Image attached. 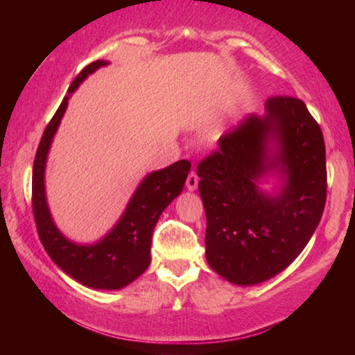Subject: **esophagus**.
Returning <instances> with one entry per match:
<instances>
[{
	"mask_svg": "<svg viewBox=\"0 0 355 355\" xmlns=\"http://www.w3.org/2000/svg\"><path fill=\"white\" fill-rule=\"evenodd\" d=\"M186 186H188L189 191H194L199 186V177H197L196 172H189L188 178H186Z\"/></svg>",
	"mask_w": 355,
	"mask_h": 355,
	"instance_id": "1",
	"label": "esophagus"
}]
</instances>
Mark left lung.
<instances>
[{"label": "left lung", "instance_id": "8db88e82", "mask_svg": "<svg viewBox=\"0 0 355 355\" xmlns=\"http://www.w3.org/2000/svg\"><path fill=\"white\" fill-rule=\"evenodd\" d=\"M269 139L279 144L274 160L267 156ZM274 168L284 173L286 184L269 198L254 182ZM197 175L208 264L232 284H260L296 260L321 220L327 171L320 123L300 98H268L266 116H249L220 136Z\"/></svg>", "mask_w": 355, "mask_h": 355}]
</instances>
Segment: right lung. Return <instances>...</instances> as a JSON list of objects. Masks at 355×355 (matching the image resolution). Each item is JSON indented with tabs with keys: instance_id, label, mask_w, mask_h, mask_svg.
Wrapping results in <instances>:
<instances>
[{
	"instance_id": "right-lung-1",
	"label": "right lung",
	"mask_w": 355,
	"mask_h": 355,
	"mask_svg": "<svg viewBox=\"0 0 355 355\" xmlns=\"http://www.w3.org/2000/svg\"><path fill=\"white\" fill-rule=\"evenodd\" d=\"M106 64V61H94L86 65L70 84L69 95L80 86L84 78ZM67 103L69 97H64L61 106L46 125L35 152L31 197L35 227L46 254L71 279L97 290H119L136 280L148 268L156 222L164 208L183 191L191 163L188 159H180L163 171L147 175L128 203L122 219L100 243L94 245L70 243L53 224L44 186L46 153Z\"/></svg>"
}]
</instances>
